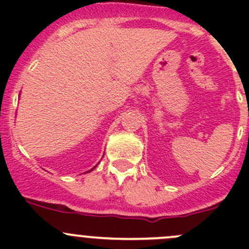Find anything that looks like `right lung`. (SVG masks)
I'll list each match as a JSON object with an SVG mask.
<instances>
[{
  "mask_svg": "<svg viewBox=\"0 0 249 249\" xmlns=\"http://www.w3.org/2000/svg\"><path fill=\"white\" fill-rule=\"evenodd\" d=\"M91 170H92V169H91ZM91 170H90V171H91Z\"/></svg>",
  "mask_w": 249,
  "mask_h": 249,
  "instance_id": "add662e5",
  "label": "right lung"
}]
</instances>
